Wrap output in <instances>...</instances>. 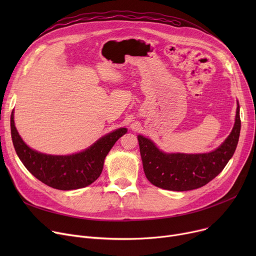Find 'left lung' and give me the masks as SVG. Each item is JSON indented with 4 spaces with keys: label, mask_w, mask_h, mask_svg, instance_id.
<instances>
[{
    "label": "left lung",
    "mask_w": 256,
    "mask_h": 256,
    "mask_svg": "<svg viewBox=\"0 0 256 256\" xmlns=\"http://www.w3.org/2000/svg\"><path fill=\"white\" fill-rule=\"evenodd\" d=\"M240 130L238 104L234 126L224 143L210 154H164L143 136H138L144 173L152 184L171 191H189L206 186L224 169L234 156Z\"/></svg>",
    "instance_id": "left-lung-1"
}]
</instances>
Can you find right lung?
<instances>
[{"label": "right lung", "instance_id": "1", "mask_svg": "<svg viewBox=\"0 0 256 256\" xmlns=\"http://www.w3.org/2000/svg\"><path fill=\"white\" fill-rule=\"evenodd\" d=\"M11 137L20 160L33 176L58 190H76L96 182L104 167V160L115 142L126 132L116 130L100 138L88 150L72 156H50L31 150L22 140L11 114Z\"/></svg>", "mask_w": 256, "mask_h": 256}]
</instances>
